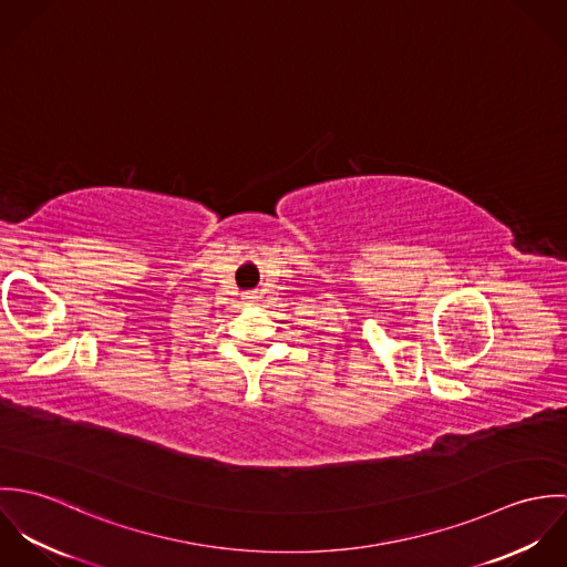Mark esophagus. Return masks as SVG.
Masks as SVG:
<instances>
[{
    "mask_svg": "<svg viewBox=\"0 0 567 567\" xmlns=\"http://www.w3.org/2000/svg\"><path fill=\"white\" fill-rule=\"evenodd\" d=\"M246 299H257V292H248V295H246Z\"/></svg>",
    "mask_w": 567,
    "mask_h": 567,
    "instance_id": "1",
    "label": "esophagus"
}]
</instances>
